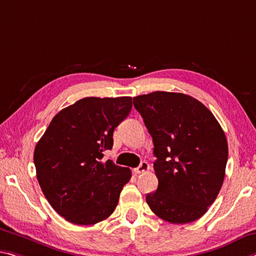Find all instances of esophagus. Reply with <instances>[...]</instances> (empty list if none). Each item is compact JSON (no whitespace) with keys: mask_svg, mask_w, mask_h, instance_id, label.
<instances>
[{"mask_svg":"<svg viewBox=\"0 0 256 256\" xmlns=\"http://www.w3.org/2000/svg\"><path fill=\"white\" fill-rule=\"evenodd\" d=\"M149 170V164L147 163V162H141L140 163V165L138 166L136 168H134L133 170V171H134V173L136 174H141V173H144V172H147Z\"/></svg>","mask_w":256,"mask_h":256,"instance_id":"34e87169","label":"esophagus"}]
</instances>
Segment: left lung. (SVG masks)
Here are the masks:
<instances>
[{
  "mask_svg": "<svg viewBox=\"0 0 256 256\" xmlns=\"http://www.w3.org/2000/svg\"><path fill=\"white\" fill-rule=\"evenodd\" d=\"M152 138L158 186L146 197L163 220L184 224L208 212L220 192L228 142L216 117L184 93L156 91L133 98Z\"/></svg>",
  "mask_w": 256,
  "mask_h": 256,
  "instance_id": "obj_1",
  "label": "left lung"
}]
</instances>
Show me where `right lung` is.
Segmentation results:
<instances>
[{
    "label": "right lung",
    "mask_w": 256,
    "mask_h": 256,
    "mask_svg": "<svg viewBox=\"0 0 256 256\" xmlns=\"http://www.w3.org/2000/svg\"><path fill=\"white\" fill-rule=\"evenodd\" d=\"M131 109V96L80 99L56 114L36 144L40 189L67 221L96 224L115 210L131 171L102 157L112 148L114 130Z\"/></svg>",
    "instance_id": "add662e5"
}]
</instances>
